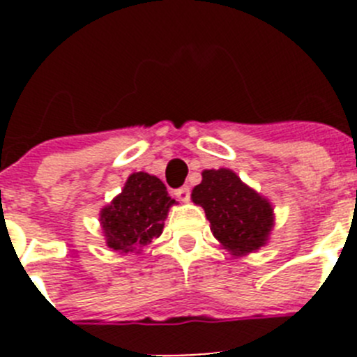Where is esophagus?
Instances as JSON below:
<instances>
[{"mask_svg": "<svg viewBox=\"0 0 357 357\" xmlns=\"http://www.w3.org/2000/svg\"><path fill=\"white\" fill-rule=\"evenodd\" d=\"M175 197L178 198V200H182V202L189 200V197H191V189H189L188 185H184V188L175 189Z\"/></svg>", "mask_w": 357, "mask_h": 357, "instance_id": "1", "label": "esophagus"}]
</instances>
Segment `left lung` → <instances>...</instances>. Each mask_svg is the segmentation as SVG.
Returning <instances> with one entry per match:
<instances>
[{
    "instance_id": "8db88e82",
    "label": "left lung",
    "mask_w": 357,
    "mask_h": 357,
    "mask_svg": "<svg viewBox=\"0 0 357 357\" xmlns=\"http://www.w3.org/2000/svg\"><path fill=\"white\" fill-rule=\"evenodd\" d=\"M204 207L214 238L234 255L259 250L273 227L270 202L230 169H206L191 195Z\"/></svg>"
}]
</instances>
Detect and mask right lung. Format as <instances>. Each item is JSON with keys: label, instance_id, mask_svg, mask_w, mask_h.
<instances>
[{"label": "right lung", "instance_id": "obj_1", "mask_svg": "<svg viewBox=\"0 0 357 357\" xmlns=\"http://www.w3.org/2000/svg\"><path fill=\"white\" fill-rule=\"evenodd\" d=\"M175 204L166 185L148 173H132L121 195L100 213L107 245L116 252L141 250L162 234L164 220Z\"/></svg>", "mask_w": 357, "mask_h": 357}]
</instances>
